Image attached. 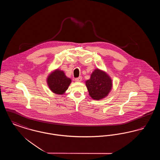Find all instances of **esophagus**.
Returning a JSON list of instances; mask_svg holds the SVG:
<instances>
[{"instance_id": "obj_1", "label": "esophagus", "mask_w": 160, "mask_h": 160, "mask_svg": "<svg viewBox=\"0 0 160 160\" xmlns=\"http://www.w3.org/2000/svg\"><path fill=\"white\" fill-rule=\"evenodd\" d=\"M82 77H78V78H75V81H76V82H80L82 81Z\"/></svg>"}]
</instances>
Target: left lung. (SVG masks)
Instances as JSON below:
<instances>
[{
  "label": "left lung",
  "mask_w": 160,
  "mask_h": 160,
  "mask_svg": "<svg viewBox=\"0 0 160 160\" xmlns=\"http://www.w3.org/2000/svg\"><path fill=\"white\" fill-rule=\"evenodd\" d=\"M86 85L92 98L99 100L107 96L112 89V82L105 72L96 69L91 78L86 82Z\"/></svg>",
  "instance_id": "1"
}]
</instances>
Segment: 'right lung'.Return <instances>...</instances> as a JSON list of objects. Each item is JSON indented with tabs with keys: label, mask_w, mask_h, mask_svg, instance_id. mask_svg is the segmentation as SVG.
<instances>
[{
	"label": "right lung",
	"mask_w": 160,
	"mask_h": 160,
	"mask_svg": "<svg viewBox=\"0 0 160 160\" xmlns=\"http://www.w3.org/2000/svg\"><path fill=\"white\" fill-rule=\"evenodd\" d=\"M71 80L65 76L63 71L56 69L47 78V83L52 91L62 94L68 89Z\"/></svg>",
	"instance_id": "obj_1"
}]
</instances>
